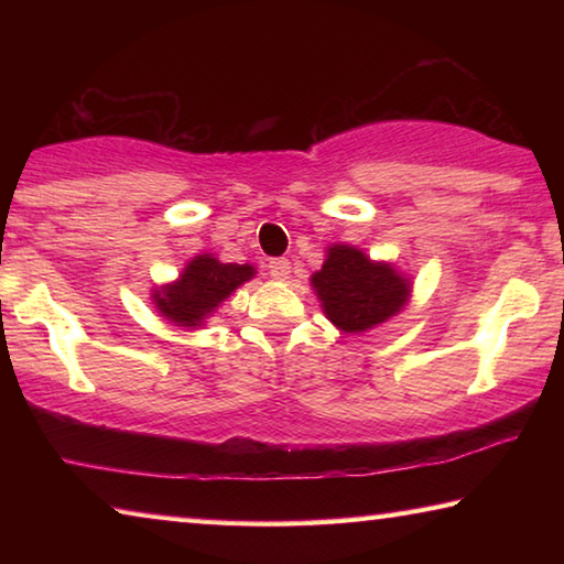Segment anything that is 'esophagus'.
<instances>
[{
	"label": "esophagus",
	"instance_id": "obj_1",
	"mask_svg": "<svg viewBox=\"0 0 564 564\" xmlns=\"http://www.w3.org/2000/svg\"><path fill=\"white\" fill-rule=\"evenodd\" d=\"M269 273L275 281H285L291 275V261L289 259H271L269 261Z\"/></svg>",
	"mask_w": 564,
	"mask_h": 564
}]
</instances>
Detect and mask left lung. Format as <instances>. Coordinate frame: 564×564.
Here are the masks:
<instances>
[{
    "label": "left lung",
    "mask_w": 564,
    "mask_h": 564,
    "mask_svg": "<svg viewBox=\"0 0 564 564\" xmlns=\"http://www.w3.org/2000/svg\"><path fill=\"white\" fill-rule=\"evenodd\" d=\"M311 281L328 321L346 333L368 330L395 316L410 293L388 263H373L352 246L328 248L326 263Z\"/></svg>",
    "instance_id": "left-lung-1"
}]
</instances>
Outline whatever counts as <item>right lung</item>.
<instances>
[{"label": "right lung", "instance_id": "add662e5", "mask_svg": "<svg viewBox=\"0 0 564 564\" xmlns=\"http://www.w3.org/2000/svg\"><path fill=\"white\" fill-rule=\"evenodd\" d=\"M253 275L251 265L221 263L214 256H196L181 279L156 293V305L178 326H198L218 303Z\"/></svg>", "mask_w": 564, "mask_h": 564}]
</instances>
